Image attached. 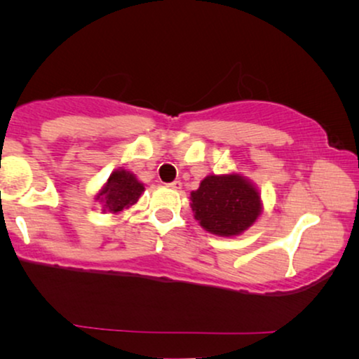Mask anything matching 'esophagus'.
<instances>
[{"mask_svg":"<svg viewBox=\"0 0 359 359\" xmlns=\"http://www.w3.org/2000/svg\"><path fill=\"white\" fill-rule=\"evenodd\" d=\"M168 186H170L171 189H181V186H183V184H181L180 180H176V181H171Z\"/></svg>","mask_w":359,"mask_h":359,"instance_id":"1","label":"esophagus"}]
</instances>
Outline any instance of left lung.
<instances>
[{"mask_svg":"<svg viewBox=\"0 0 359 359\" xmlns=\"http://www.w3.org/2000/svg\"><path fill=\"white\" fill-rule=\"evenodd\" d=\"M191 208L196 220L220 237L242 233L262 212L258 191L240 175L204 178L191 193Z\"/></svg>","mask_w":359,"mask_h":359,"instance_id":"1","label":"left lung"}]
</instances>
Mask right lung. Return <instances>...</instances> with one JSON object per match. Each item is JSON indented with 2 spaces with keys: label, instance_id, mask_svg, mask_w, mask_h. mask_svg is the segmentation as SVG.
Here are the masks:
<instances>
[{
  "label": "right lung",
  "instance_id": "obj_1",
  "mask_svg": "<svg viewBox=\"0 0 359 359\" xmlns=\"http://www.w3.org/2000/svg\"><path fill=\"white\" fill-rule=\"evenodd\" d=\"M142 193H144V184L134 175L126 170H117L109 176L107 184L97 194V198L104 203V210L116 214L135 204Z\"/></svg>",
  "mask_w": 359,
  "mask_h": 359
}]
</instances>
